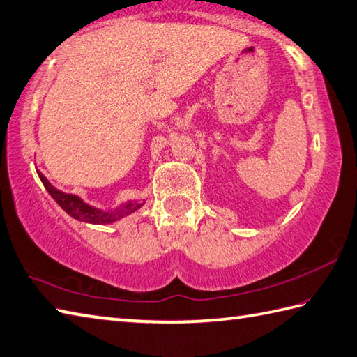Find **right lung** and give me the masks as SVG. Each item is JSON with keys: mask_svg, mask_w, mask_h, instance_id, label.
Masks as SVG:
<instances>
[{"mask_svg": "<svg viewBox=\"0 0 357 357\" xmlns=\"http://www.w3.org/2000/svg\"><path fill=\"white\" fill-rule=\"evenodd\" d=\"M38 176L43 183L45 188L49 192V195L59 202V206L65 211L66 213H69L75 220L85 221V222H93V225H109V222H114L117 220L123 218L125 215L136 212L139 207H141L144 202L142 201H128L122 204L121 207L113 208V211H99V208H94L88 204H85L79 197L75 195H69V193H63L60 190H57L54 185L49 184V181L41 174L38 170Z\"/></svg>", "mask_w": 357, "mask_h": 357, "instance_id": "obj_1", "label": "right lung"}]
</instances>
